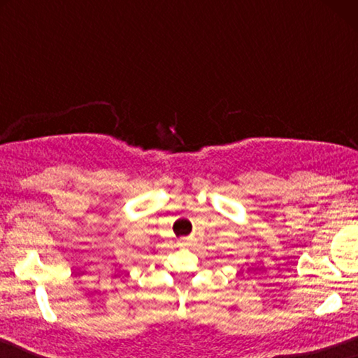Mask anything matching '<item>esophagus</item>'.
<instances>
[{
    "label": "esophagus",
    "mask_w": 358,
    "mask_h": 358,
    "mask_svg": "<svg viewBox=\"0 0 358 358\" xmlns=\"http://www.w3.org/2000/svg\"><path fill=\"white\" fill-rule=\"evenodd\" d=\"M183 241H185V240H183Z\"/></svg>",
    "instance_id": "obj_1"
}]
</instances>
